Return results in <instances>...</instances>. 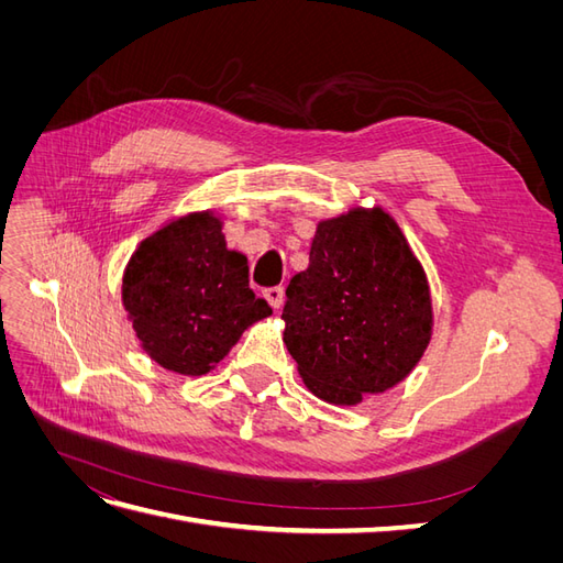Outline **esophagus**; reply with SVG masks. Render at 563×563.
I'll return each instance as SVG.
<instances>
[{
  "mask_svg": "<svg viewBox=\"0 0 563 563\" xmlns=\"http://www.w3.org/2000/svg\"><path fill=\"white\" fill-rule=\"evenodd\" d=\"M263 296H265V300L269 302L272 310H279V308H282V302H284V288H282V286H269V288H265Z\"/></svg>",
  "mask_w": 563,
  "mask_h": 563,
  "instance_id": "esophagus-1",
  "label": "esophagus"
}]
</instances>
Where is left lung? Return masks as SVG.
<instances>
[{"mask_svg": "<svg viewBox=\"0 0 563 563\" xmlns=\"http://www.w3.org/2000/svg\"><path fill=\"white\" fill-rule=\"evenodd\" d=\"M282 319L312 395L354 406L420 362L432 338L428 277L395 218L352 209L317 225L310 265L288 282Z\"/></svg>", "mask_w": 563, "mask_h": 563, "instance_id": "obj_1", "label": "left lung"}]
</instances>
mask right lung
<instances>
[{
    "mask_svg": "<svg viewBox=\"0 0 563 563\" xmlns=\"http://www.w3.org/2000/svg\"><path fill=\"white\" fill-rule=\"evenodd\" d=\"M122 302L141 347L166 371L203 376L272 308L249 288L246 255L230 251L211 211L172 220L133 251Z\"/></svg>",
    "mask_w": 563,
    "mask_h": 563,
    "instance_id": "add662e5",
    "label": "right lung"
}]
</instances>
